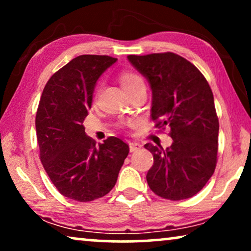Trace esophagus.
I'll return each mask as SVG.
<instances>
[{
    "instance_id": "esophagus-1",
    "label": "esophagus",
    "mask_w": 251,
    "mask_h": 251,
    "mask_svg": "<svg viewBox=\"0 0 251 251\" xmlns=\"http://www.w3.org/2000/svg\"><path fill=\"white\" fill-rule=\"evenodd\" d=\"M142 145H140L139 143H136V142H130L129 143V149H130V152H137V151H139L142 149Z\"/></svg>"
}]
</instances>
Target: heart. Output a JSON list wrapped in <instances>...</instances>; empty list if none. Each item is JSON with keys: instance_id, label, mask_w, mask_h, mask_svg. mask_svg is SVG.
Returning <instances> with one entry per match:
<instances>
[{"instance_id": "heart-1", "label": "heart", "mask_w": 251, "mask_h": 251, "mask_svg": "<svg viewBox=\"0 0 251 251\" xmlns=\"http://www.w3.org/2000/svg\"><path fill=\"white\" fill-rule=\"evenodd\" d=\"M139 83H144V81L138 74L133 73V72H123L121 74V84L125 89L135 87L136 84Z\"/></svg>"}]
</instances>
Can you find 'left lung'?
Instances as JSON below:
<instances>
[{
	"instance_id": "8db88e82",
	"label": "left lung",
	"mask_w": 251,
	"mask_h": 251,
	"mask_svg": "<svg viewBox=\"0 0 251 251\" xmlns=\"http://www.w3.org/2000/svg\"><path fill=\"white\" fill-rule=\"evenodd\" d=\"M128 60L152 89V119L170 126V147L146 144L154 163L146 179L151 190L168 200L199 193L217 163L219 123L214 95L200 71L173 52L130 54Z\"/></svg>"
}]
</instances>
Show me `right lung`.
Masks as SVG:
<instances>
[{
	"instance_id": "add662e5",
	"label": "right lung",
	"mask_w": 251,
	"mask_h": 251,
	"mask_svg": "<svg viewBox=\"0 0 251 251\" xmlns=\"http://www.w3.org/2000/svg\"><path fill=\"white\" fill-rule=\"evenodd\" d=\"M116 58L82 54L47 82L36 112L40 159L64 197L89 202L114 187L129 146L118 137L104 143L85 135L83 121L91 108L95 87Z\"/></svg>"
}]
</instances>
